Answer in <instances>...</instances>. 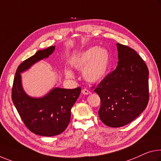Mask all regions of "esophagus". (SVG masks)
<instances>
[{
    "mask_svg": "<svg viewBox=\"0 0 161 161\" xmlns=\"http://www.w3.org/2000/svg\"><path fill=\"white\" fill-rule=\"evenodd\" d=\"M81 92H82V94H91V92L87 90V89H83L82 90H81Z\"/></svg>",
    "mask_w": 161,
    "mask_h": 161,
    "instance_id": "obj_1",
    "label": "esophagus"
}]
</instances>
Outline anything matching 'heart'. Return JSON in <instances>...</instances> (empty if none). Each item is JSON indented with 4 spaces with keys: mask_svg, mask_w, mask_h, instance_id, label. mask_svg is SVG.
<instances>
[{
    "mask_svg": "<svg viewBox=\"0 0 161 161\" xmlns=\"http://www.w3.org/2000/svg\"><path fill=\"white\" fill-rule=\"evenodd\" d=\"M109 56L104 48L94 47L78 55L72 62L73 67L78 70H84L86 80L96 82L105 76L109 66ZM68 78H74V74L69 69L65 70Z\"/></svg>",
    "mask_w": 161,
    "mask_h": 161,
    "instance_id": "obj_1",
    "label": "heart"
}]
</instances>
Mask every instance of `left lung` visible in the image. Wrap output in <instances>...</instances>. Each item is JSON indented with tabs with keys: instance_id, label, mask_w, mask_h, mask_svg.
<instances>
[{
	"instance_id": "8db88e82",
	"label": "left lung",
	"mask_w": 161,
	"mask_h": 161,
	"mask_svg": "<svg viewBox=\"0 0 161 161\" xmlns=\"http://www.w3.org/2000/svg\"><path fill=\"white\" fill-rule=\"evenodd\" d=\"M118 64L94 91L100 97L99 117L111 127L125 125L146 108L149 101L148 69L136 51L117 44Z\"/></svg>"
}]
</instances>
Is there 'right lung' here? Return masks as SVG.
<instances>
[{
    "instance_id": "right-lung-1",
    "label": "right lung",
    "mask_w": 161,
    "mask_h": 161,
    "mask_svg": "<svg viewBox=\"0 0 161 161\" xmlns=\"http://www.w3.org/2000/svg\"><path fill=\"white\" fill-rule=\"evenodd\" d=\"M55 49L49 47L40 50L24 61L17 68L12 87L13 103L25 125L31 132L42 136L59 135L70 121L71 109L80 96L81 88H54L42 98L28 96L23 90L21 73L36 62L48 57Z\"/></svg>"
}]
</instances>
